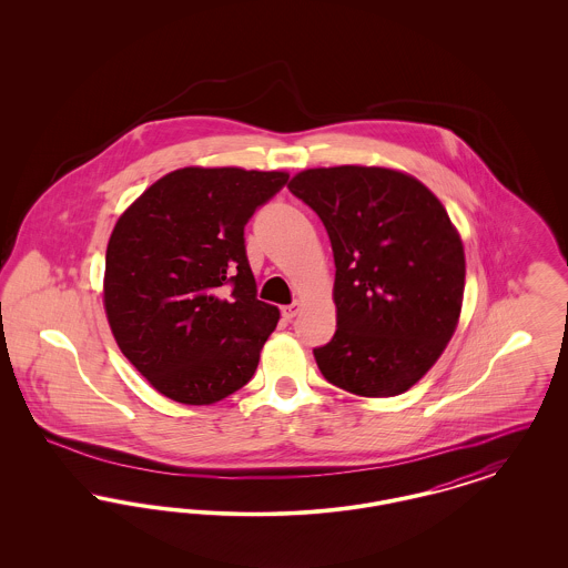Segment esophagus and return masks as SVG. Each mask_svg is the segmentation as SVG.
Wrapping results in <instances>:
<instances>
[{"label":"esophagus","instance_id":"esophagus-1","mask_svg":"<svg viewBox=\"0 0 568 568\" xmlns=\"http://www.w3.org/2000/svg\"><path fill=\"white\" fill-rule=\"evenodd\" d=\"M297 313H300V302H292V304H287V306L281 308V315H283L285 322H292Z\"/></svg>","mask_w":568,"mask_h":568}]
</instances>
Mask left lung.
Wrapping results in <instances>:
<instances>
[{
  "label": "left lung",
  "mask_w": 568,
  "mask_h": 568,
  "mask_svg": "<svg viewBox=\"0 0 568 568\" xmlns=\"http://www.w3.org/2000/svg\"><path fill=\"white\" fill-rule=\"evenodd\" d=\"M290 191L324 221L334 253L336 332L313 349L322 375L357 396L403 394L458 325L466 262L452 219L389 168H313Z\"/></svg>",
  "instance_id": "1"
}]
</instances>
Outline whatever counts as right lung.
Instances as JSON below:
<instances>
[{
	"label": "right lung",
	"mask_w": 568,
	"mask_h": 568,
	"mask_svg": "<svg viewBox=\"0 0 568 568\" xmlns=\"http://www.w3.org/2000/svg\"><path fill=\"white\" fill-rule=\"evenodd\" d=\"M287 179L183 168L119 216L104 274L110 329L165 398L213 405L253 377L278 308L257 300L244 225Z\"/></svg>",
	"instance_id": "obj_1"
}]
</instances>
